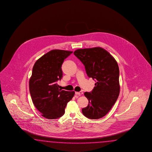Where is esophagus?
<instances>
[{
  "mask_svg": "<svg viewBox=\"0 0 152 152\" xmlns=\"http://www.w3.org/2000/svg\"><path fill=\"white\" fill-rule=\"evenodd\" d=\"M75 94L77 95H79V96H81L83 94V92L82 91H80V92H75Z\"/></svg>",
  "mask_w": 152,
  "mask_h": 152,
  "instance_id": "1",
  "label": "esophagus"
}]
</instances>
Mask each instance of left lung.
<instances>
[{
    "mask_svg": "<svg viewBox=\"0 0 152 152\" xmlns=\"http://www.w3.org/2000/svg\"><path fill=\"white\" fill-rule=\"evenodd\" d=\"M74 55L84 64L88 76L96 81L91 92L84 93L88 104L82 109L83 114L91 119H100L110 110L119 95L118 63L107 51L99 47L78 49Z\"/></svg>",
    "mask_w": 152,
    "mask_h": 152,
    "instance_id": "1",
    "label": "left lung"
}]
</instances>
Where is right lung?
Segmentation results:
<instances>
[{
    "instance_id": "obj_1",
    "label": "right lung",
    "mask_w": 152,
    "mask_h": 152,
    "mask_svg": "<svg viewBox=\"0 0 152 152\" xmlns=\"http://www.w3.org/2000/svg\"><path fill=\"white\" fill-rule=\"evenodd\" d=\"M72 51L53 50L39 58L33 66L29 82L34 105L48 119L59 118L64 114L67 104L75 91L59 89L57 81L62 77L61 66Z\"/></svg>"
}]
</instances>
